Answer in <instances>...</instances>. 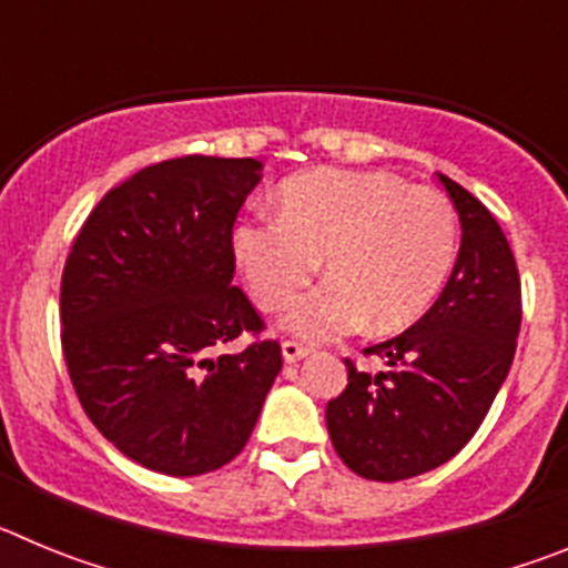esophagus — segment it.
<instances>
[{
	"label": "esophagus",
	"mask_w": 568,
	"mask_h": 568,
	"mask_svg": "<svg viewBox=\"0 0 568 568\" xmlns=\"http://www.w3.org/2000/svg\"><path fill=\"white\" fill-rule=\"evenodd\" d=\"M310 353H313V346L298 344V341H284V344H281V355H284V361H287V364H295V361L307 358Z\"/></svg>",
	"instance_id": "obj_1"
}]
</instances>
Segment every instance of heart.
<instances>
[{
    "mask_svg": "<svg viewBox=\"0 0 568 568\" xmlns=\"http://www.w3.org/2000/svg\"><path fill=\"white\" fill-rule=\"evenodd\" d=\"M235 261L261 310L278 313L324 258L327 281L284 327L333 341L358 327L386 335L433 307L458 255V219L438 190L384 170L318 168L278 187V215L255 213L233 233Z\"/></svg>",
    "mask_w": 568,
    "mask_h": 568,
    "instance_id": "obj_1",
    "label": "heart"
}]
</instances>
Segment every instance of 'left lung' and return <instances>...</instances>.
I'll use <instances>...</instances> for the list:
<instances>
[{
    "label": "left lung",
    "instance_id": "obj_1",
    "mask_svg": "<svg viewBox=\"0 0 568 568\" xmlns=\"http://www.w3.org/2000/svg\"><path fill=\"white\" fill-rule=\"evenodd\" d=\"M438 179L464 230L453 275L413 327L366 346L384 373L346 361V389L327 404L338 458L384 484L424 475L469 444L518 346L520 278L509 241L469 190Z\"/></svg>",
    "mask_w": 568,
    "mask_h": 568
}]
</instances>
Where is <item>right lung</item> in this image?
<instances>
[{"instance_id": "right-lung-1", "label": "right lung", "mask_w": 568, "mask_h": 568, "mask_svg": "<svg viewBox=\"0 0 568 568\" xmlns=\"http://www.w3.org/2000/svg\"><path fill=\"white\" fill-rule=\"evenodd\" d=\"M255 159L182 155L110 190L62 273V349L82 409L135 464L193 478L250 440L278 341L215 355L264 321L233 284V224Z\"/></svg>"}]
</instances>
